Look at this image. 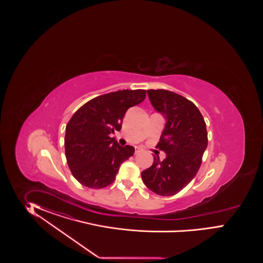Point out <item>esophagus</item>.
<instances>
[{"label": "esophagus", "mask_w": 263, "mask_h": 263, "mask_svg": "<svg viewBox=\"0 0 263 263\" xmlns=\"http://www.w3.org/2000/svg\"><path fill=\"white\" fill-rule=\"evenodd\" d=\"M142 152V149L140 148V147H136V152L135 153L137 154V153H139V152Z\"/></svg>", "instance_id": "esophagus-1"}]
</instances>
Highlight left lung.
Listing matches in <instances>:
<instances>
[{
	"label": "left lung",
	"instance_id": "obj_1",
	"mask_svg": "<svg viewBox=\"0 0 263 263\" xmlns=\"http://www.w3.org/2000/svg\"><path fill=\"white\" fill-rule=\"evenodd\" d=\"M147 95L166 119L157 147L167 156L163 161L154 156L152 167L142 172V179L153 193L170 197L197 175L208 143L206 125L197 106L183 96L166 89H148Z\"/></svg>",
	"mask_w": 263,
	"mask_h": 263
}]
</instances>
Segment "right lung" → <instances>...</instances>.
Listing matches in <instances>:
<instances>
[{
    "instance_id": "1",
    "label": "right lung",
    "mask_w": 263,
    "mask_h": 263,
    "mask_svg": "<svg viewBox=\"0 0 263 263\" xmlns=\"http://www.w3.org/2000/svg\"><path fill=\"white\" fill-rule=\"evenodd\" d=\"M145 95L144 89H123L97 96L72 116L65 128V157L82 185L95 189L110 185L120 164L133 156V146H120L110 134L120 131L126 111L143 102Z\"/></svg>"
}]
</instances>
